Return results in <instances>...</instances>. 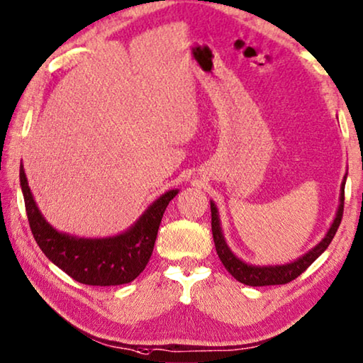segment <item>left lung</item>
<instances>
[{
	"label": "left lung",
	"instance_id": "1",
	"mask_svg": "<svg viewBox=\"0 0 363 363\" xmlns=\"http://www.w3.org/2000/svg\"><path fill=\"white\" fill-rule=\"evenodd\" d=\"M344 186H346V177H344L342 187H341V197H339V208L336 213L335 221H333L330 231L326 233L323 240L318 245H315L312 250H308L306 255H302L297 260L286 263V264H273V267H257V264H249L235 257L231 249H229L224 235L221 231L220 216H218L216 205L210 202L211 208V233L213 240H215L216 254L220 257L224 268L231 273L239 283L247 286H274V284H287L292 279H296L297 276H301L306 269L312 264L316 258H318L323 252L328 249V245L331 244L333 238L337 231L339 224L342 220V211H344Z\"/></svg>",
	"mask_w": 363,
	"mask_h": 363
}]
</instances>
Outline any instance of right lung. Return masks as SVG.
Here are the masks:
<instances>
[{
	"label": "right lung",
	"instance_id": "1",
	"mask_svg": "<svg viewBox=\"0 0 363 363\" xmlns=\"http://www.w3.org/2000/svg\"><path fill=\"white\" fill-rule=\"evenodd\" d=\"M32 234L48 260L72 279L89 286H119L134 281L150 260L166 206L177 195L168 191L143 211L128 231L113 238L84 239L56 231L45 220L28 187L24 166L19 171Z\"/></svg>",
	"mask_w": 363,
	"mask_h": 363
}]
</instances>
